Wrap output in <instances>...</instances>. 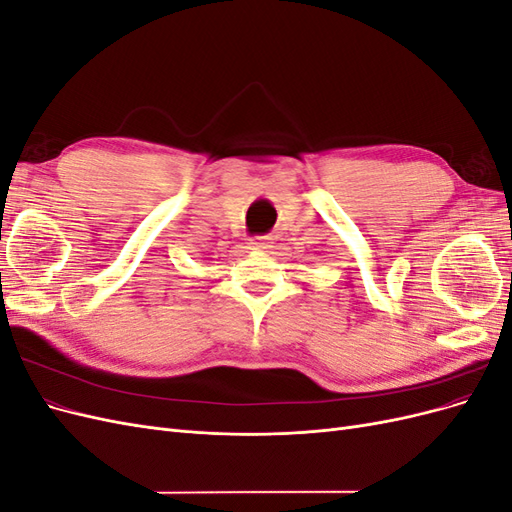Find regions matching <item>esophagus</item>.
Here are the masks:
<instances>
[{"label": "esophagus", "instance_id": "obj_1", "mask_svg": "<svg viewBox=\"0 0 512 512\" xmlns=\"http://www.w3.org/2000/svg\"><path fill=\"white\" fill-rule=\"evenodd\" d=\"M247 245H250V250H254V252H262L269 247V241H267V237H254Z\"/></svg>", "mask_w": 512, "mask_h": 512}]
</instances>
